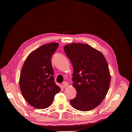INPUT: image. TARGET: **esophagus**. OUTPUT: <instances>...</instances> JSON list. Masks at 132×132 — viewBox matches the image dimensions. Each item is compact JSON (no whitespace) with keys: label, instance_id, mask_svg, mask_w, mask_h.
Segmentation results:
<instances>
[{"label":"esophagus","instance_id":"1","mask_svg":"<svg viewBox=\"0 0 132 132\" xmlns=\"http://www.w3.org/2000/svg\"><path fill=\"white\" fill-rule=\"evenodd\" d=\"M63 85L64 86V87H66V86H68L69 85V84H68V82H66V81H65V82H63Z\"/></svg>","mask_w":132,"mask_h":132}]
</instances>
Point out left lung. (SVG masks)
Returning a JSON list of instances; mask_svg holds the SVG:
<instances>
[{"label":"left lung","mask_w":132,"mask_h":132,"mask_svg":"<svg viewBox=\"0 0 132 132\" xmlns=\"http://www.w3.org/2000/svg\"><path fill=\"white\" fill-rule=\"evenodd\" d=\"M73 67V86L77 96L71 105L81 111H88L98 106L109 91L111 75L104 55L85 43H72L64 47Z\"/></svg>","instance_id":"obj_1"}]
</instances>
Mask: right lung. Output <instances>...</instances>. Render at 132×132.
Segmentation results:
<instances>
[{"mask_svg": "<svg viewBox=\"0 0 132 132\" xmlns=\"http://www.w3.org/2000/svg\"><path fill=\"white\" fill-rule=\"evenodd\" d=\"M58 43L43 45L32 51L23 63L19 86L25 100L37 109L48 107L61 91L54 81L51 58Z\"/></svg>", "mask_w": 132, "mask_h": 132, "instance_id": "1", "label": "right lung"}]
</instances>
